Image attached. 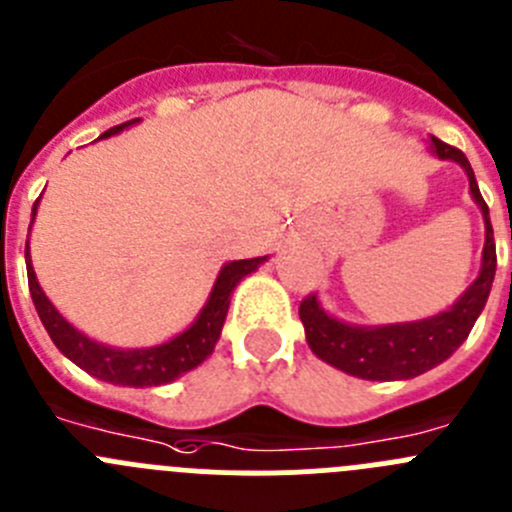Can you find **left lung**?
<instances>
[{
    "mask_svg": "<svg viewBox=\"0 0 512 512\" xmlns=\"http://www.w3.org/2000/svg\"><path fill=\"white\" fill-rule=\"evenodd\" d=\"M429 149L439 159L457 162L470 180V195L485 220L480 274L464 289L462 297L444 312L426 320L393 322V325H350L332 317L320 304L317 294L304 299L299 304V320L304 325L312 353L330 363L332 368L363 378V381H409L444 363L467 340L477 317L485 309L492 281H495L498 256H495L490 210L480 195L472 164L459 149L439 142L437 137H431Z\"/></svg>",
    "mask_w": 512,
    "mask_h": 512,
    "instance_id": "left-lung-1",
    "label": "left lung"
}]
</instances>
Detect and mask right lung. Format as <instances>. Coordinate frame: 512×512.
<instances>
[{
	"instance_id": "right-lung-1",
	"label": "right lung",
	"mask_w": 512,
	"mask_h": 512,
	"mask_svg": "<svg viewBox=\"0 0 512 512\" xmlns=\"http://www.w3.org/2000/svg\"><path fill=\"white\" fill-rule=\"evenodd\" d=\"M134 124H139V119L114 126V129H109L106 134H101V139L114 137V134H119V131L129 129V126ZM37 205H40V198L32 205L30 228L32 223H35ZM264 261L266 256H259V259L228 261V264L218 271V279H215L208 302L203 304L198 317L192 320V325L187 327V330H182L180 335H175L172 340L162 342V345H152V348H114V345H103V342L91 340L88 335H83L78 327L70 325L63 314L55 309V304L50 302L48 294L42 292L40 281H37L35 276V269H32L30 241L25 243L27 281H30L32 302H35L37 314H40V320L42 325H45V330H48L50 340L55 342V348H58L65 358L73 360L78 368L96 375L101 381L114 383V386L134 388L172 383L175 378L185 375L187 370L198 368L203 360H208V355H213L220 330H223L233 289L238 287V281L246 279L248 274H253Z\"/></svg>"
}]
</instances>
